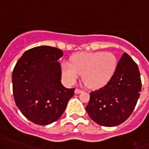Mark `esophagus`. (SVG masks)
<instances>
[{
  "label": "esophagus",
  "mask_w": 149,
  "mask_h": 149,
  "mask_svg": "<svg viewBox=\"0 0 149 149\" xmlns=\"http://www.w3.org/2000/svg\"><path fill=\"white\" fill-rule=\"evenodd\" d=\"M74 92L75 94H81V92H83V91L81 89H79V88H76V89H75Z\"/></svg>",
  "instance_id": "esophagus-1"
}]
</instances>
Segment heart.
<instances>
[{
  "instance_id": "obj_1",
  "label": "heart",
  "mask_w": 149,
  "mask_h": 149,
  "mask_svg": "<svg viewBox=\"0 0 149 149\" xmlns=\"http://www.w3.org/2000/svg\"><path fill=\"white\" fill-rule=\"evenodd\" d=\"M117 66L115 55L110 52H79L62 65V74L68 84L76 81L82 74V81L91 88L102 87L110 80Z\"/></svg>"
}]
</instances>
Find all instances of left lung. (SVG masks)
<instances>
[{
  "label": "left lung",
  "instance_id": "8db88e82",
  "mask_svg": "<svg viewBox=\"0 0 149 149\" xmlns=\"http://www.w3.org/2000/svg\"><path fill=\"white\" fill-rule=\"evenodd\" d=\"M141 91L139 67L125 52L107 85L90 93L86 109L97 124L105 127L117 126L131 115Z\"/></svg>",
  "mask_w": 149,
  "mask_h": 149
}]
</instances>
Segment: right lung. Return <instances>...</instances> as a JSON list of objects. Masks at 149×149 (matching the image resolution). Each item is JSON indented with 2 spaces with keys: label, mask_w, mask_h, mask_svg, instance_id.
<instances>
[{
  "label": "right lung",
  "mask_w": 149,
  "mask_h": 149,
  "mask_svg": "<svg viewBox=\"0 0 149 149\" xmlns=\"http://www.w3.org/2000/svg\"><path fill=\"white\" fill-rule=\"evenodd\" d=\"M63 52L50 46L26 50L16 63L13 73V94L16 106L32 123L47 125L61 118L74 88L61 84L58 62Z\"/></svg>",
  "instance_id": "obj_1"
}]
</instances>
